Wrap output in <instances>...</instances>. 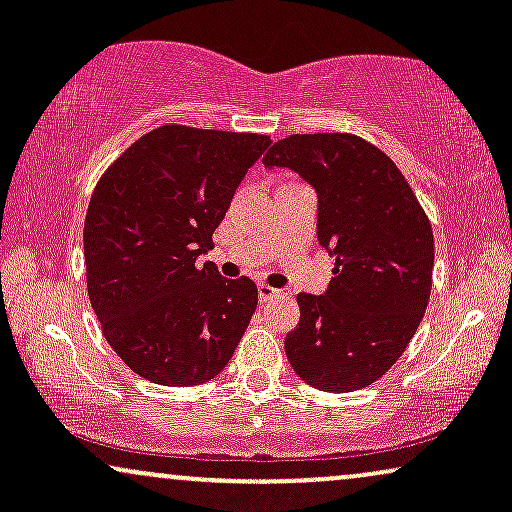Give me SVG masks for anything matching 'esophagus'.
I'll return each mask as SVG.
<instances>
[{"instance_id": "34e87169", "label": "esophagus", "mask_w": 512, "mask_h": 512, "mask_svg": "<svg viewBox=\"0 0 512 512\" xmlns=\"http://www.w3.org/2000/svg\"><path fill=\"white\" fill-rule=\"evenodd\" d=\"M257 296H260L262 303H269V301H274L276 296H281V291H276V289H272V286H267V284H260V286H257Z\"/></svg>"}]
</instances>
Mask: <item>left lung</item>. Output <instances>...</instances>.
Returning a JSON list of instances; mask_svg holds the SVG:
<instances>
[{
	"label": "left lung",
	"mask_w": 512,
	"mask_h": 512,
	"mask_svg": "<svg viewBox=\"0 0 512 512\" xmlns=\"http://www.w3.org/2000/svg\"><path fill=\"white\" fill-rule=\"evenodd\" d=\"M317 195V243L334 257L322 296L298 293L284 349L303 383L354 392L383 378L431 296L433 231L395 163L354 134H291L262 158Z\"/></svg>",
	"instance_id": "8db88e82"
}]
</instances>
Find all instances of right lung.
I'll list each match as a JSON object with an SVG mask.
<instances>
[{
  "mask_svg": "<svg viewBox=\"0 0 512 512\" xmlns=\"http://www.w3.org/2000/svg\"><path fill=\"white\" fill-rule=\"evenodd\" d=\"M272 139L180 125L144 134L93 192L84 223L88 298L115 354L168 387L207 383L257 308L248 276L223 279L214 231Z\"/></svg>",
  "mask_w": 512,
  "mask_h": 512,
  "instance_id": "1",
  "label": "right lung"
}]
</instances>
